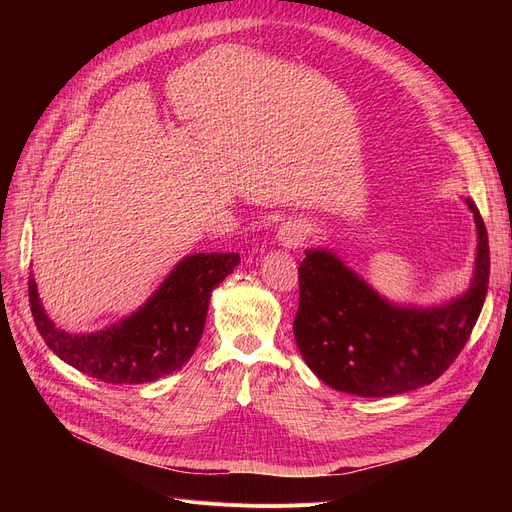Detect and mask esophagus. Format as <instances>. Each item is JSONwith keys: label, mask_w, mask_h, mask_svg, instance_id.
<instances>
[{"label": "esophagus", "mask_w": 512, "mask_h": 512, "mask_svg": "<svg viewBox=\"0 0 512 512\" xmlns=\"http://www.w3.org/2000/svg\"><path fill=\"white\" fill-rule=\"evenodd\" d=\"M307 232H309L307 224H292V222H288V224H284L280 228V232H277V235H280V241L286 247H297V245H301L305 241Z\"/></svg>", "instance_id": "34e87169"}]
</instances>
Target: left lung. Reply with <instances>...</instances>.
<instances>
[{"label":"left lung","mask_w":512,"mask_h":512,"mask_svg":"<svg viewBox=\"0 0 512 512\" xmlns=\"http://www.w3.org/2000/svg\"><path fill=\"white\" fill-rule=\"evenodd\" d=\"M476 222L470 288L436 307H404L382 299L363 277L327 250H307L299 267L294 339L307 367L335 391L389 397L438 380L466 346L489 284V239Z\"/></svg>","instance_id":"left-lung-1"}]
</instances>
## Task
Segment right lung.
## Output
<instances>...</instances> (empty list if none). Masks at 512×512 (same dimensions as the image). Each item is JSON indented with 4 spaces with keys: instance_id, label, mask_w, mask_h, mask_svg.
Returning a JSON list of instances; mask_svg holds the SVG:
<instances>
[{
    "instance_id": "add662e5",
    "label": "right lung",
    "mask_w": 512,
    "mask_h": 512,
    "mask_svg": "<svg viewBox=\"0 0 512 512\" xmlns=\"http://www.w3.org/2000/svg\"><path fill=\"white\" fill-rule=\"evenodd\" d=\"M239 265V254L185 256L134 314L87 335L57 329L44 314L36 280L29 305L36 327L61 361L108 384H145L188 363L205 329L211 290Z\"/></svg>"
}]
</instances>
